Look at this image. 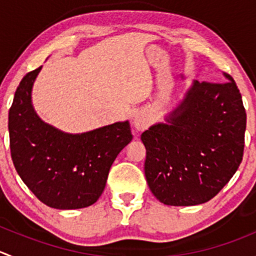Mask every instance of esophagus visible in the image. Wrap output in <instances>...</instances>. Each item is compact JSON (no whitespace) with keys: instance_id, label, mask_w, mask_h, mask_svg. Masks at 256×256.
Listing matches in <instances>:
<instances>
[{"instance_id":"1","label":"esophagus","mask_w":256,"mask_h":256,"mask_svg":"<svg viewBox=\"0 0 256 256\" xmlns=\"http://www.w3.org/2000/svg\"><path fill=\"white\" fill-rule=\"evenodd\" d=\"M134 128H136L138 131H144L145 128H148V126L150 125V118L144 112H138L134 116Z\"/></svg>"}]
</instances>
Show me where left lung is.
I'll return each mask as SVG.
<instances>
[{
    "label": "left lung",
    "mask_w": 256,
    "mask_h": 256,
    "mask_svg": "<svg viewBox=\"0 0 256 256\" xmlns=\"http://www.w3.org/2000/svg\"><path fill=\"white\" fill-rule=\"evenodd\" d=\"M222 75L226 82L194 81L165 122L141 135L146 181L165 205L209 202L242 162L246 112L234 78Z\"/></svg>",
    "instance_id": "left-lung-1"
}]
</instances>
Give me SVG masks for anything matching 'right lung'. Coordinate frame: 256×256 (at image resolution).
Instances as JSON below:
<instances>
[{
    "instance_id": "obj_1",
    "label": "right lung",
    "mask_w": 256,
    "mask_h": 256,
    "mask_svg": "<svg viewBox=\"0 0 256 256\" xmlns=\"http://www.w3.org/2000/svg\"><path fill=\"white\" fill-rule=\"evenodd\" d=\"M41 68L27 74L8 112L10 148L17 174L34 196L58 210L82 209L98 202L108 171L132 140L128 121L82 134H68L40 118L32 88Z\"/></svg>"
}]
</instances>
